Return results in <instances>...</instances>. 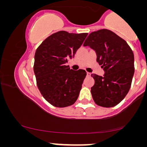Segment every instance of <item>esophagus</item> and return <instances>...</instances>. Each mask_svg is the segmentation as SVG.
Listing matches in <instances>:
<instances>
[{
  "mask_svg": "<svg viewBox=\"0 0 147 147\" xmlns=\"http://www.w3.org/2000/svg\"><path fill=\"white\" fill-rule=\"evenodd\" d=\"M90 74H90V73H88V72L86 73V75H87V76H90Z\"/></svg>",
  "mask_w": 147,
  "mask_h": 147,
  "instance_id": "esophagus-1",
  "label": "esophagus"
}]
</instances>
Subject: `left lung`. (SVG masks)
<instances>
[{"label":"left lung","instance_id":"8db88e82","mask_svg":"<svg viewBox=\"0 0 147 147\" xmlns=\"http://www.w3.org/2000/svg\"><path fill=\"white\" fill-rule=\"evenodd\" d=\"M83 46L96 52V61L105 71L103 76L91 74L94 84L90 92L94 102L103 107L116 106L131 88L135 73L133 51L124 39L108 29L90 33Z\"/></svg>","mask_w":147,"mask_h":147}]
</instances>
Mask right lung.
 Masks as SVG:
<instances>
[{
    "label": "right lung",
    "mask_w": 147,
    "mask_h": 147,
    "mask_svg": "<svg viewBox=\"0 0 147 147\" xmlns=\"http://www.w3.org/2000/svg\"><path fill=\"white\" fill-rule=\"evenodd\" d=\"M87 34L59 31L47 37L36 50L33 69L37 86L53 106L69 107L77 100L86 73L70 69L66 63L74 57Z\"/></svg>",
    "instance_id": "add662e5"
}]
</instances>
